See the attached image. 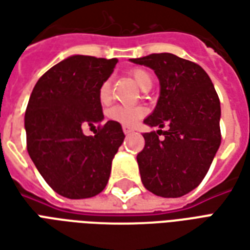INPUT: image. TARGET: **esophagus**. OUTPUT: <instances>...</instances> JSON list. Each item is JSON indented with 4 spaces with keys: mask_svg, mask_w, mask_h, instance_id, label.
<instances>
[{
    "mask_svg": "<svg viewBox=\"0 0 250 250\" xmlns=\"http://www.w3.org/2000/svg\"><path fill=\"white\" fill-rule=\"evenodd\" d=\"M132 127H130V125H123V132L125 134H131L132 132Z\"/></svg>",
    "mask_w": 250,
    "mask_h": 250,
    "instance_id": "1",
    "label": "esophagus"
}]
</instances>
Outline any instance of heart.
Returning a JSON list of instances; mask_svg holds the SVG:
<instances>
[{"label": "heart", "instance_id": "1", "mask_svg": "<svg viewBox=\"0 0 250 250\" xmlns=\"http://www.w3.org/2000/svg\"><path fill=\"white\" fill-rule=\"evenodd\" d=\"M131 77L132 80L135 82L138 87L143 88L147 84H152V79L150 76V73L145 69H134L131 72ZM99 99L102 103H107L109 99V83L104 82L100 85L99 89ZM146 114V108L145 107H125V105H115L112 108L108 109L109 119L115 120V122H119L123 125H134L135 122L141 119L142 116H145Z\"/></svg>", "mask_w": 250, "mask_h": 250}]
</instances>
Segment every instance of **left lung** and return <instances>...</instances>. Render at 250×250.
Returning a JSON list of instances; mask_svg holds the SVG:
<instances>
[{
    "mask_svg": "<svg viewBox=\"0 0 250 250\" xmlns=\"http://www.w3.org/2000/svg\"><path fill=\"white\" fill-rule=\"evenodd\" d=\"M131 62L151 68L159 80V98L143 120L150 127L167 125L163 139L146 132L136 161L147 190L177 198L201 184L221 145V105L208 73L173 53H154ZM161 135V134H159Z\"/></svg>",
    "mask_w": 250,
    "mask_h": 250,
    "instance_id": "left-lung-1",
    "label": "left lung"
}]
</instances>
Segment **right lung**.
<instances>
[{"label": "right lung", "instance_id": "obj_1", "mask_svg": "<svg viewBox=\"0 0 250 250\" xmlns=\"http://www.w3.org/2000/svg\"><path fill=\"white\" fill-rule=\"evenodd\" d=\"M118 59L73 55L52 66L33 88L25 112L26 146L39 173L65 198L102 193L125 141L122 125L108 120L95 135L82 125L103 122L99 89Z\"/></svg>", "mask_w": 250, "mask_h": 250}]
</instances>
